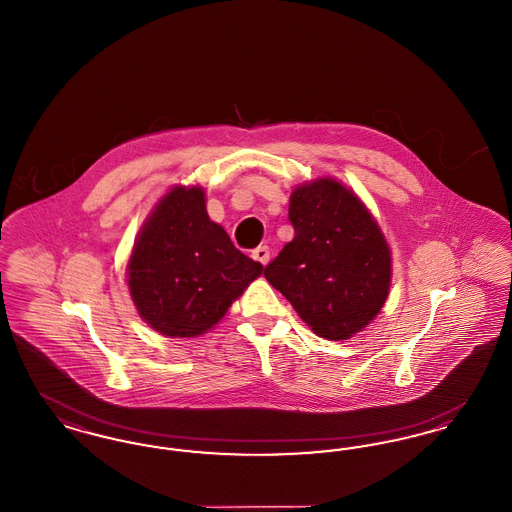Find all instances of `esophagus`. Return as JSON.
<instances>
[{
  "label": "esophagus",
  "instance_id": "obj_1",
  "mask_svg": "<svg viewBox=\"0 0 512 512\" xmlns=\"http://www.w3.org/2000/svg\"><path fill=\"white\" fill-rule=\"evenodd\" d=\"M251 257H253L255 261H259L261 265H267L268 261H270V249H268V245L255 247L253 253H251Z\"/></svg>",
  "mask_w": 512,
  "mask_h": 512
}]
</instances>
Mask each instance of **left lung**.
<instances>
[{
    "label": "left lung",
    "mask_w": 512,
    "mask_h": 512,
    "mask_svg": "<svg viewBox=\"0 0 512 512\" xmlns=\"http://www.w3.org/2000/svg\"><path fill=\"white\" fill-rule=\"evenodd\" d=\"M293 236L265 278L326 340L353 338L382 311L391 286V249L370 209L332 176L290 195Z\"/></svg>",
    "instance_id": "1"
}]
</instances>
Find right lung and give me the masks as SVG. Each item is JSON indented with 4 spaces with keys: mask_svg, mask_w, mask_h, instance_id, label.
Segmentation results:
<instances>
[{
    "mask_svg": "<svg viewBox=\"0 0 512 512\" xmlns=\"http://www.w3.org/2000/svg\"><path fill=\"white\" fill-rule=\"evenodd\" d=\"M263 265L209 219L201 186H174L151 209L126 265L138 315L169 338H197L219 324Z\"/></svg>",
    "mask_w": 512,
    "mask_h": 512,
    "instance_id": "1",
    "label": "right lung"
}]
</instances>
